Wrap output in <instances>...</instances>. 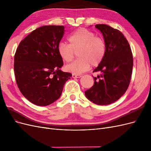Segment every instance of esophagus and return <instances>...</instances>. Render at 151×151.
Here are the masks:
<instances>
[{
	"label": "esophagus",
	"mask_w": 151,
	"mask_h": 151,
	"mask_svg": "<svg viewBox=\"0 0 151 151\" xmlns=\"http://www.w3.org/2000/svg\"><path fill=\"white\" fill-rule=\"evenodd\" d=\"M72 77H73V78H79V77H82V76L81 75H77V74H73Z\"/></svg>",
	"instance_id": "esophagus-1"
}]
</instances>
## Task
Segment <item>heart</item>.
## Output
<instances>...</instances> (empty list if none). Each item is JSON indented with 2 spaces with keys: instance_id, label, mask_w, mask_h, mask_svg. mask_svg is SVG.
I'll return each mask as SVG.
<instances>
[{
  "instance_id": "heart-1",
  "label": "heart",
  "mask_w": 151,
  "mask_h": 151,
  "mask_svg": "<svg viewBox=\"0 0 151 151\" xmlns=\"http://www.w3.org/2000/svg\"><path fill=\"white\" fill-rule=\"evenodd\" d=\"M69 45L60 42L57 51L63 62H70L77 52L79 58L66 65V70L75 74H80L88 70L91 65L99 64L106 53V43L104 40L95 36L93 32L86 28H79L68 38Z\"/></svg>"
}]
</instances>
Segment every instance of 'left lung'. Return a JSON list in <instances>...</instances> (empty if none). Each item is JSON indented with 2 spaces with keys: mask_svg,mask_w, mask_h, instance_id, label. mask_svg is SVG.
<instances>
[{
  "mask_svg": "<svg viewBox=\"0 0 151 151\" xmlns=\"http://www.w3.org/2000/svg\"><path fill=\"white\" fill-rule=\"evenodd\" d=\"M95 28L103 36L106 53L93 70L101 74L93 77L94 85L85 91V95L94 104L107 105L119 99L127 90L132 73L133 57L129 43L122 32L106 24H96Z\"/></svg>",
  "mask_w": 151,
  "mask_h": 151,
  "instance_id": "1",
  "label": "left lung"
}]
</instances>
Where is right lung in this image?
Here are the masks:
<instances>
[{"mask_svg":"<svg viewBox=\"0 0 151 151\" xmlns=\"http://www.w3.org/2000/svg\"><path fill=\"white\" fill-rule=\"evenodd\" d=\"M63 26H43L22 40L14 56V74L21 93L30 102L47 106L60 97L70 73L61 70L57 51Z\"/></svg>","mask_w":151,"mask_h":151,"instance_id":"right-lung-1","label":"right lung"}]
</instances>
